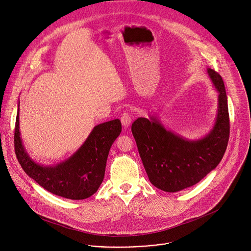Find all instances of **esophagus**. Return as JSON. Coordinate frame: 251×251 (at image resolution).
<instances>
[{
    "label": "esophagus",
    "mask_w": 251,
    "mask_h": 251,
    "mask_svg": "<svg viewBox=\"0 0 251 251\" xmlns=\"http://www.w3.org/2000/svg\"><path fill=\"white\" fill-rule=\"evenodd\" d=\"M131 122H132L131 115H130L128 112L124 111L123 114H122V116H121V123H122L123 127H124V128H128V127L130 126Z\"/></svg>",
    "instance_id": "obj_1"
}]
</instances>
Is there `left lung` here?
I'll list each match as a JSON object with an SVG mask.
<instances>
[{
    "label": "left lung",
    "instance_id": "8db88e82",
    "mask_svg": "<svg viewBox=\"0 0 251 251\" xmlns=\"http://www.w3.org/2000/svg\"><path fill=\"white\" fill-rule=\"evenodd\" d=\"M219 92L218 115L212 129L202 138L189 140L166 129L156 116L140 117L132 124L141 160L153 186L176 193L190 188L222 161L229 138L227 96L222 76L207 68Z\"/></svg>",
    "mask_w": 251,
    "mask_h": 251
}]
</instances>
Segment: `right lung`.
<instances>
[{"label": "right lung", "instance_id": "add662e5", "mask_svg": "<svg viewBox=\"0 0 251 251\" xmlns=\"http://www.w3.org/2000/svg\"><path fill=\"white\" fill-rule=\"evenodd\" d=\"M19 114L18 108L15 151L26 175L45 190L65 199L84 200L95 194L104 178L109 150L121 133L120 120L95 126L74 155L55 166H43L34 162L25 151L21 138Z\"/></svg>", "mask_w": 251, "mask_h": 251}]
</instances>
